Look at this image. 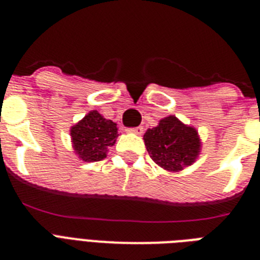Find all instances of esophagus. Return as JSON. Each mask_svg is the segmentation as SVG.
Returning a JSON list of instances; mask_svg holds the SVG:
<instances>
[{
  "label": "esophagus",
  "mask_w": 260,
  "mask_h": 260,
  "mask_svg": "<svg viewBox=\"0 0 260 260\" xmlns=\"http://www.w3.org/2000/svg\"><path fill=\"white\" fill-rule=\"evenodd\" d=\"M126 132L133 133V134H137V135H142L143 134V127H142V126H138V127H130L127 128Z\"/></svg>",
  "instance_id": "esophagus-1"
}]
</instances>
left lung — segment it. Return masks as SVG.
I'll return each mask as SVG.
<instances>
[{
  "label": "left lung",
  "instance_id": "obj_1",
  "mask_svg": "<svg viewBox=\"0 0 260 260\" xmlns=\"http://www.w3.org/2000/svg\"><path fill=\"white\" fill-rule=\"evenodd\" d=\"M143 139L153 161L171 172L191 165L201 150L197 130L174 116L165 117L156 127L148 128Z\"/></svg>",
  "mask_w": 260,
  "mask_h": 260
}]
</instances>
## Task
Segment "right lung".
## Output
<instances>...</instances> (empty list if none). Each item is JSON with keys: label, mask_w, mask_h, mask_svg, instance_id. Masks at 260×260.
I'll list each match as a JSON object with an SVG mask.
<instances>
[{"label": "right lung", "mask_w": 260, "mask_h": 260, "mask_svg": "<svg viewBox=\"0 0 260 260\" xmlns=\"http://www.w3.org/2000/svg\"><path fill=\"white\" fill-rule=\"evenodd\" d=\"M75 152L83 161H100L107 157V150L116 142L117 125L104 118L98 110L89 112L70 130Z\"/></svg>", "instance_id": "add662e5"}]
</instances>
